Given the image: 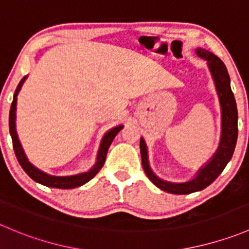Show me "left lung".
Masks as SVG:
<instances>
[{
    "label": "left lung",
    "mask_w": 249,
    "mask_h": 249,
    "mask_svg": "<svg viewBox=\"0 0 249 249\" xmlns=\"http://www.w3.org/2000/svg\"><path fill=\"white\" fill-rule=\"evenodd\" d=\"M197 54L199 57L204 58L208 62L209 69L212 71L214 81H215L216 91H218L219 100L221 105V114H223V122H221V140L219 148L216 153L214 154L213 158L211 159L206 166L199 169L197 176L192 178L191 181L182 183H173L168 181L160 180L157 178L151 170L147 160V148L144 141L141 139L140 141V149H141V159L142 166L148 176L149 180L159 187L163 191L169 192L174 195H187L192 192L201 191L206 189L207 186L211 185L216 178L221 174V171L225 169L226 164L230 161L232 157L233 151H235L236 142H237L238 127H237V106H236L235 96L230 88V76H229L228 69L223 60L216 57L212 52L206 50L198 48Z\"/></svg>",
    "instance_id": "8db88e82"
}]
</instances>
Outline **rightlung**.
<instances>
[{
    "label": "right lung",
    "mask_w": 249,
    "mask_h": 249,
    "mask_svg": "<svg viewBox=\"0 0 249 249\" xmlns=\"http://www.w3.org/2000/svg\"><path fill=\"white\" fill-rule=\"evenodd\" d=\"M25 76L20 80L19 85L17 86L16 93L13 96V102L11 105V110H9V132H11L12 142H13V149L14 153H16L17 159H18L19 164L21 165V168L24 169L26 174L33 178L36 182L41 183V185H45L47 187H54V189H74V187H79V186L84 185L88 181H90L98 171L101 170V168L103 166L106 161V157H107L108 148H109L110 143L113 142L114 137L117 136L118 132L123 129V125L117 127H113L112 130L107 132V134L103 136L102 142H101L100 151L97 154V161L93 165V168L91 170H89L88 173L78 174V175L73 176H52L48 175V174L43 173V171L38 170L37 168L33 165V164L29 163V160L26 159L25 154H24L23 148L20 146V142H19L18 136H17L16 131V106H17V96H18L19 91H20L21 85H23L24 80H25Z\"/></svg>",
    "instance_id": "obj_1"
}]
</instances>
